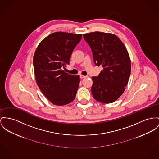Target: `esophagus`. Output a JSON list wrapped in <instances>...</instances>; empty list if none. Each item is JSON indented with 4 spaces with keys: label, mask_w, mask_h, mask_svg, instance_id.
I'll use <instances>...</instances> for the list:
<instances>
[{
    "label": "esophagus",
    "mask_w": 159,
    "mask_h": 159,
    "mask_svg": "<svg viewBox=\"0 0 159 159\" xmlns=\"http://www.w3.org/2000/svg\"><path fill=\"white\" fill-rule=\"evenodd\" d=\"M86 77V76H84V75H80V78H81V79H83V78H84Z\"/></svg>",
    "instance_id": "34e87169"
}]
</instances>
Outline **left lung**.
Instances as JSON below:
<instances>
[{
    "mask_svg": "<svg viewBox=\"0 0 159 159\" xmlns=\"http://www.w3.org/2000/svg\"><path fill=\"white\" fill-rule=\"evenodd\" d=\"M90 46L96 66L103 70L93 76L92 93L96 101L110 104L122 95L131 74V60L122 42L110 33L90 32L83 34Z\"/></svg>",
    "mask_w": 159,
    "mask_h": 159,
    "instance_id": "left-lung-1",
    "label": "left lung"
}]
</instances>
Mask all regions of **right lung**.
Returning <instances> with one entry per match:
<instances>
[{
  "label": "right lung",
  "instance_id": "1",
  "mask_svg": "<svg viewBox=\"0 0 159 159\" xmlns=\"http://www.w3.org/2000/svg\"><path fill=\"white\" fill-rule=\"evenodd\" d=\"M82 34L56 32L43 39L33 58L36 82L46 98L56 106H64L75 98L80 82L79 75L66 73L72 53Z\"/></svg>",
  "mask_w": 159,
  "mask_h": 159
}]
</instances>
